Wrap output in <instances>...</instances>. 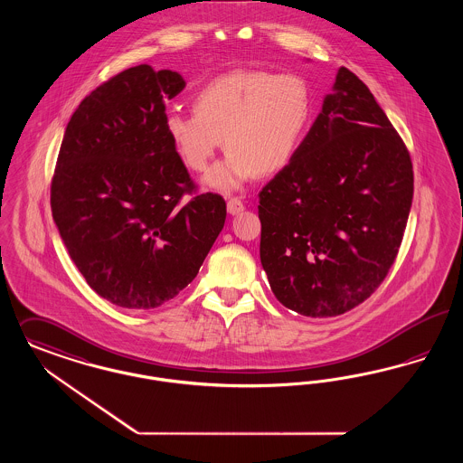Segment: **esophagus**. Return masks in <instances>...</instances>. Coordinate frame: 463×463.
Wrapping results in <instances>:
<instances>
[{
    "mask_svg": "<svg viewBox=\"0 0 463 463\" xmlns=\"http://www.w3.org/2000/svg\"><path fill=\"white\" fill-rule=\"evenodd\" d=\"M242 210H244V204H242L240 198H231V200L227 202V212H229L231 215H238Z\"/></svg>",
    "mask_w": 463,
    "mask_h": 463,
    "instance_id": "1",
    "label": "esophagus"
}]
</instances>
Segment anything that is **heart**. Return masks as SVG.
Returning a JSON list of instances; mask_svg holds the SVG:
<instances>
[{"instance_id":"b5f03b06","label":"heart","mask_w":463,"mask_h":463,"mask_svg":"<svg viewBox=\"0 0 463 463\" xmlns=\"http://www.w3.org/2000/svg\"><path fill=\"white\" fill-rule=\"evenodd\" d=\"M314 117V96L305 77L270 71H232L193 94V111H168L166 137L177 158L203 172L222 146L229 151L204 184L223 193L288 165L301 148Z\"/></svg>"}]
</instances>
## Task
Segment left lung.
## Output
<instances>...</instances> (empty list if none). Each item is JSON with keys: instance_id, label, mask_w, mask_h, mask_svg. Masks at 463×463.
Masks as SVG:
<instances>
[{"instance_id": "8db88e82", "label": "left lung", "mask_w": 463, "mask_h": 463, "mask_svg": "<svg viewBox=\"0 0 463 463\" xmlns=\"http://www.w3.org/2000/svg\"><path fill=\"white\" fill-rule=\"evenodd\" d=\"M411 198L402 137L341 67L297 156L260 193V260L272 293L314 318L365 301L396 259Z\"/></svg>"}]
</instances>
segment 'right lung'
Instances as JSON below:
<instances>
[{
	"label": "right lung",
	"instance_id": "right-lung-1",
	"mask_svg": "<svg viewBox=\"0 0 463 463\" xmlns=\"http://www.w3.org/2000/svg\"><path fill=\"white\" fill-rule=\"evenodd\" d=\"M179 72L130 67L86 96L61 141L52 212L71 259L113 305L151 310L196 278L225 222L222 196L193 191L166 137Z\"/></svg>",
	"mask_w": 463,
	"mask_h": 463
}]
</instances>
